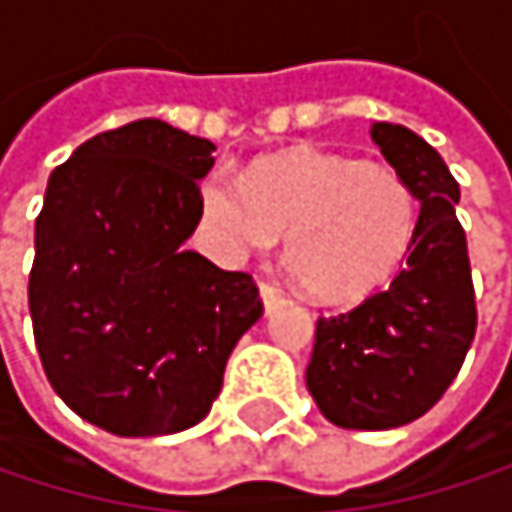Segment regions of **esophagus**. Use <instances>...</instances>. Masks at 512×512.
I'll list each match as a JSON object with an SVG mask.
<instances>
[{"label":"esophagus","instance_id":"obj_1","mask_svg":"<svg viewBox=\"0 0 512 512\" xmlns=\"http://www.w3.org/2000/svg\"><path fill=\"white\" fill-rule=\"evenodd\" d=\"M260 299H263V308H266V311H272V308H278V305L287 302L284 293H281L275 284H269V281H260Z\"/></svg>","mask_w":512,"mask_h":512}]
</instances>
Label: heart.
Here are the masks:
<instances>
[{"mask_svg":"<svg viewBox=\"0 0 512 512\" xmlns=\"http://www.w3.org/2000/svg\"><path fill=\"white\" fill-rule=\"evenodd\" d=\"M201 231L228 263L266 255L284 237V260L305 293L347 302L382 287L415 240L412 186L385 165L335 151L263 156L243 180L213 171L198 192Z\"/></svg>","mask_w":512,"mask_h":512,"instance_id":"heart-1","label":"heart"}]
</instances>
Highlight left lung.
<instances>
[{"instance_id":"8db88e82","label":"left lung","mask_w":512,"mask_h":512,"mask_svg":"<svg viewBox=\"0 0 512 512\" xmlns=\"http://www.w3.org/2000/svg\"><path fill=\"white\" fill-rule=\"evenodd\" d=\"M370 139L421 204L415 240L391 287L317 320L305 385L344 430H391L421 418L448 391L474 341L477 311L460 183L418 133L376 121Z\"/></svg>"}]
</instances>
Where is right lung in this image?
I'll list each match as a JSON object with an SVG mask.
<instances>
[{
    "mask_svg": "<svg viewBox=\"0 0 512 512\" xmlns=\"http://www.w3.org/2000/svg\"><path fill=\"white\" fill-rule=\"evenodd\" d=\"M216 145L145 118L79 145L35 222L29 311L55 394L115 436L195 427L263 314L255 281L186 249Z\"/></svg>",
    "mask_w": 512,
    "mask_h": 512,
    "instance_id": "1",
    "label": "right lung"
}]
</instances>
